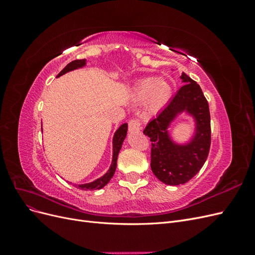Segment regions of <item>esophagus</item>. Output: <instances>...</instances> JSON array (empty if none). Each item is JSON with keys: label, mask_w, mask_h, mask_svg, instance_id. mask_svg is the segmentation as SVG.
<instances>
[{"label": "esophagus", "mask_w": 255, "mask_h": 255, "mask_svg": "<svg viewBox=\"0 0 255 255\" xmlns=\"http://www.w3.org/2000/svg\"><path fill=\"white\" fill-rule=\"evenodd\" d=\"M140 129V123L137 119H132L128 122V130L129 132H137Z\"/></svg>", "instance_id": "esophagus-1"}]
</instances>
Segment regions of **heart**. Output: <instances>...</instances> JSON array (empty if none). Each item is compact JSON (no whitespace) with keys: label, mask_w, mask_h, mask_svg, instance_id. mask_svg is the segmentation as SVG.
Here are the masks:
<instances>
[{"label":"heart","mask_w":255,"mask_h":255,"mask_svg":"<svg viewBox=\"0 0 255 255\" xmlns=\"http://www.w3.org/2000/svg\"><path fill=\"white\" fill-rule=\"evenodd\" d=\"M171 96V84L165 79L144 78L137 82L132 91L133 101H144V107L149 113L160 111L170 101Z\"/></svg>","instance_id":"heart-1"}]
</instances>
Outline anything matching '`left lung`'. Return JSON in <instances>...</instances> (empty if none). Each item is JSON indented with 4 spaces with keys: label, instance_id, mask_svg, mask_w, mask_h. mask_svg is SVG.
I'll return each mask as SVG.
<instances>
[{
    "label": "left lung",
    "instance_id": "1",
    "mask_svg": "<svg viewBox=\"0 0 255 255\" xmlns=\"http://www.w3.org/2000/svg\"><path fill=\"white\" fill-rule=\"evenodd\" d=\"M181 79L185 84L143 129V134L152 142L151 169L154 175L174 186L187 183L200 171L211 146V115L207 100L197 82L184 72ZM182 112L193 116L196 128L189 143L179 145L171 139L167 128Z\"/></svg>",
    "mask_w": 255,
    "mask_h": 255
}]
</instances>
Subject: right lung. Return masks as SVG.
Returning a JSON list of instances; mask_svg holds the SVG:
<instances>
[{
	"label": "right lung",
	"mask_w": 255,
	"mask_h": 255,
	"mask_svg": "<svg viewBox=\"0 0 255 255\" xmlns=\"http://www.w3.org/2000/svg\"><path fill=\"white\" fill-rule=\"evenodd\" d=\"M86 65V59H76L71 61L70 64H68L63 70H61L57 78H59L60 75H63L69 71H72L75 70V69H79L82 68ZM127 133H128V123H123L122 126H120V128L116 130V133L114 135L113 138V160H112V165L109 169V171H107L103 176L99 177V179L95 180L94 182H90V183H86V184H81L79 185V188L80 189H84V190H96V189H101L103 188L105 185L111 181V179L113 177L115 171H116V167H117V158H118V154L120 152V149L122 146L123 141H125L126 137H127Z\"/></svg>",
	"instance_id": "add662e5"
}]
</instances>
